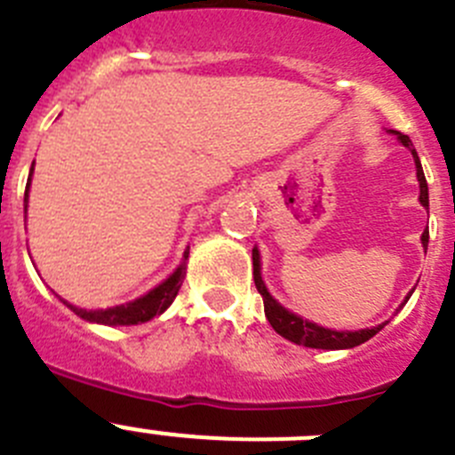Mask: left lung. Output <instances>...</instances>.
Instances as JSON below:
<instances>
[{
	"instance_id": "1",
	"label": "left lung",
	"mask_w": 455,
	"mask_h": 455,
	"mask_svg": "<svg viewBox=\"0 0 455 455\" xmlns=\"http://www.w3.org/2000/svg\"><path fill=\"white\" fill-rule=\"evenodd\" d=\"M399 141L403 146H408L412 151V157H415V164H418V180H419V200H422V205L428 207V185H427V178H424V171L422 164H419V157L412 148V141L408 140V135H402L397 132ZM422 243L424 248L428 245V232L422 235ZM252 277H255V286L259 291V295L264 298V311H266V318L268 323L273 324L275 331L279 336H284L286 340L291 343H298L304 345V347H315V349H347V347H356V345L365 343L374 336V333L381 331L386 327V323L379 324V327L372 329H361V331H333V329H324L318 327V324L309 323V320H302L299 315L291 314L286 311L284 307H279L270 293L266 291L264 282H261V273H259V250H252Z\"/></svg>"
}]
</instances>
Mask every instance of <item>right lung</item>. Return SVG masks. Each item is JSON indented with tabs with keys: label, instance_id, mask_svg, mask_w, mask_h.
Instances as JSON below:
<instances>
[{
	"label": "right lung",
	"instance_id": "1",
	"mask_svg": "<svg viewBox=\"0 0 455 455\" xmlns=\"http://www.w3.org/2000/svg\"><path fill=\"white\" fill-rule=\"evenodd\" d=\"M33 173V166H31ZM28 182H31V176H28ZM28 182H27V196H24V203L28 198ZM189 252H185V259ZM182 279H185V264L176 270V273L171 275L169 279H164L160 286H156L153 291L144 295V298L135 299V302L122 304V307H112V309H103V311H85L78 309L74 304H67L69 309L74 311L76 315H81L83 320H90V323H99V324H140L146 323V320L156 318L160 315L162 311L169 309V304L176 299L178 291L182 286Z\"/></svg>",
	"mask_w": 455,
	"mask_h": 455
}]
</instances>
